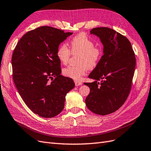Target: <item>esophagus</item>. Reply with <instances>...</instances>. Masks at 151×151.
I'll return each instance as SVG.
<instances>
[{
  "label": "esophagus",
  "mask_w": 151,
  "mask_h": 151,
  "mask_svg": "<svg viewBox=\"0 0 151 151\" xmlns=\"http://www.w3.org/2000/svg\"><path fill=\"white\" fill-rule=\"evenodd\" d=\"M75 83L76 86H81V85L82 84V82H80V81H78V80H75Z\"/></svg>",
  "instance_id": "1"
}]
</instances>
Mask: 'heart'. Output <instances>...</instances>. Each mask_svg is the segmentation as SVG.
<instances>
[{
	"mask_svg": "<svg viewBox=\"0 0 151 151\" xmlns=\"http://www.w3.org/2000/svg\"><path fill=\"white\" fill-rule=\"evenodd\" d=\"M72 53H80L77 65H69L63 69V74L65 77L75 80H80L86 75L88 68H94L98 65L101 57V50L94 47V43L86 34L81 33L70 41ZM70 50L65 44L59 45L57 57L62 64L68 63L71 55Z\"/></svg>",
	"mask_w": 151,
	"mask_h": 151,
	"instance_id": "obj_1",
	"label": "heart"
}]
</instances>
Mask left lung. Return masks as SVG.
Returning <instances> with one entry per match:
<instances>
[{
    "label": "left lung",
    "instance_id": "8db88e82",
    "mask_svg": "<svg viewBox=\"0 0 151 151\" xmlns=\"http://www.w3.org/2000/svg\"><path fill=\"white\" fill-rule=\"evenodd\" d=\"M90 32L99 37L103 55L88 75L94 82L84 83L90 88L86 104L93 113L105 115L117 110L128 97L136 59L129 41L115 30L97 27Z\"/></svg>",
    "mask_w": 151,
    "mask_h": 151
}]
</instances>
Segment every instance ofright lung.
<instances>
[{
    "label": "right lung",
    "mask_w": 151,
    "mask_h": 151,
    "mask_svg": "<svg viewBox=\"0 0 151 151\" xmlns=\"http://www.w3.org/2000/svg\"><path fill=\"white\" fill-rule=\"evenodd\" d=\"M73 32L42 26L24 34L13 53L14 82L30 110L44 118L59 114L68 92L75 87L71 78L60 75L57 50ZM52 80V81H50Z\"/></svg>",
    "instance_id": "1"
}]
</instances>
